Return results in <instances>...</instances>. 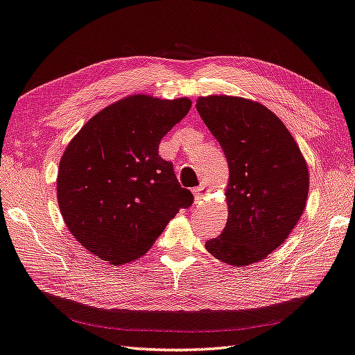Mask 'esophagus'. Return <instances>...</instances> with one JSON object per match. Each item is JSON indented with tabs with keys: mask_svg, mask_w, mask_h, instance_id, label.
Here are the masks:
<instances>
[{
	"mask_svg": "<svg viewBox=\"0 0 355 355\" xmlns=\"http://www.w3.org/2000/svg\"><path fill=\"white\" fill-rule=\"evenodd\" d=\"M192 193H193V198H196V201H201V200L205 198V196H206V187L205 186L193 187Z\"/></svg>",
	"mask_w": 355,
	"mask_h": 355,
	"instance_id": "esophagus-1",
	"label": "esophagus"
}]
</instances>
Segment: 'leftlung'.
Returning a JSON list of instances; mask_svg holds the SVG:
<instances>
[{
    "mask_svg": "<svg viewBox=\"0 0 355 355\" xmlns=\"http://www.w3.org/2000/svg\"><path fill=\"white\" fill-rule=\"evenodd\" d=\"M196 107L229 166L227 221L206 249L227 265L248 266L279 248L300 220L308 166L291 132L263 104L212 95Z\"/></svg>",
    "mask_w": 355,
    "mask_h": 355,
    "instance_id": "obj_1",
    "label": "left lung"
}]
</instances>
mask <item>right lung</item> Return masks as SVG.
<instances>
[{"label": "right lung", "mask_w": 355, "mask_h": 355, "mask_svg": "<svg viewBox=\"0 0 355 355\" xmlns=\"http://www.w3.org/2000/svg\"><path fill=\"white\" fill-rule=\"evenodd\" d=\"M191 104L132 95L90 118L69 143L58 169V206L89 252L110 265L140 259L169 220L192 205L172 163L158 155L162 138Z\"/></svg>", "instance_id": "add662e5"}]
</instances>
